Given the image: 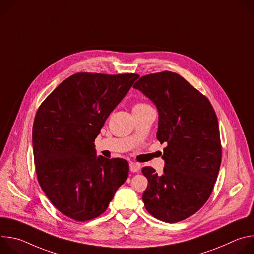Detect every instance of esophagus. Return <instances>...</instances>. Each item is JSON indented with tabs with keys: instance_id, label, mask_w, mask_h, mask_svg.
<instances>
[{
	"instance_id": "1",
	"label": "esophagus",
	"mask_w": 254,
	"mask_h": 254,
	"mask_svg": "<svg viewBox=\"0 0 254 254\" xmlns=\"http://www.w3.org/2000/svg\"><path fill=\"white\" fill-rule=\"evenodd\" d=\"M139 169H140V164L134 163V162L129 163V170H130V172L137 173L139 171Z\"/></svg>"
}]
</instances>
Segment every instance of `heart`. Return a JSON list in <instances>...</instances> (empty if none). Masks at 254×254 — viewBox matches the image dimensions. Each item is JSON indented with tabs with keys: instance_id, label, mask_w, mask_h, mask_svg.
Returning a JSON list of instances; mask_svg holds the SVG:
<instances>
[{
	"instance_id": "1",
	"label": "heart",
	"mask_w": 254,
	"mask_h": 254,
	"mask_svg": "<svg viewBox=\"0 0 254 254\" xmlns=\"http://www.w3.org/2000/svg\"><path fill=\"white\" fill-rule=\"evenodd\" d=\"M150 105L144 103V102H136L133 107H132V111H138V110H142V108H146V107H149Z\"/></svg>"
}]
</instances>
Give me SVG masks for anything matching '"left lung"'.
I'll use <instances>...</instances> for the list:
<instances>
[{
    "label": "left lung",
    "mask_w": 254,
    "mask_h": 254,
    "mask_svg": "<svg viewBox=\"0 0 254 254\" xmlns=\"http://www.w3.org/2000/svg\"><path fill=\"white\" fill-rule=\"evenodd\" d=\"M133 87L157 105V138L168 144L163 175L152 167L141 170L149 181L142 194L144 207L161 221H182L206 203L218 176L222 159L218 120L208 98L174 72L141 76Z\"/></svg>",
    "instance_id": "8db88e82"
}]
</instances>
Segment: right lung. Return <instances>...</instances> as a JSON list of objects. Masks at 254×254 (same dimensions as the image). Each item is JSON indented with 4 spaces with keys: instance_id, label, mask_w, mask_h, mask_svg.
<instances>
[{
    "instance_id": "right-lung-1",
    "label": "right lung",
    "mask_w": 254,
    "mask_h": 254,
    "mask_svg": "<svg viewBox=\"0 0 254 254\" xmlns=\"http://www.w3.org/2000/svg\"><path fill=\"white\" fill-rule=\"evenodd\" d=\"M138 74L78 72L39 106L33 125L38 182L65 216L87 221L101 215L128 175L121 158L96 157L94 139Z\"/></svg>"
}]
</instances>
